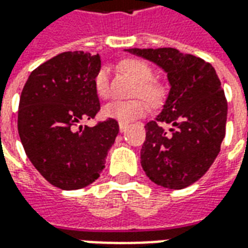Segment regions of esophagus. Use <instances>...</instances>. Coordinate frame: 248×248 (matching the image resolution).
Instances as JSON below:
<instances>
[{
	"label": "esophagus",
	"instance_id": "esophagus-1",
	"mask_svg": "<svg viewBox=\"0 0 248 248\" xmlns=\"http://www.w3.org/2000/svg\"><path fill=\"white\" fill-rule=\"evenodd\" d=\"M127 127H129V124H119V131H121V133H124V131L127 130Z\"/></svg>",
	"mask_w": 248,
	"mask_h": 248
}]
</instances>
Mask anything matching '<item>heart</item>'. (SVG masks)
Masks as SVG:
<instances>
[{
    "label": "heart",
    "mask_w": 248,
    "mask_h": 248,
    "mask_svg": "<svg viewBox=\"0 0 248 248\" xmlns=\"http://www.w3.org/2000/svg\"><path fill=\"white\" fill-rule=\"evenodd\" d=\"M124 69L133 79L138 82V89L135 94L147 99L151 105H158L163 98V90L159 85L150 82L153 79V70L146 62L140 60H126L122 62ZM95 92L101 98L108 97V69L102 67L94 79ZM147 113V105L142 99H131V101H111L106 103L102 108L103 117L114 119L119 124H127L135 119L143 117Z\"/></svg>",
    "instance_id": "heart-1"
}]
</instances>
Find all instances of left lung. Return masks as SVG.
I'll list each match as a JSON object with an SVG mask.
<instances>
[{
  "instance_id": "left-lung-1",
  "label": "left lung",
  "mask_w": 248,
  "mask_h": 248,
  "mask_svg": "<svg viewBox=\"0 0 248 248\" xmlns=\"http://www.w3.org/2000/svg\"><path fill=\"white\" fill-rule=\"evenodd\" d=\"M165 71L169 94L161 113L147 122L140 166L151 182L181 190L202 178L220 151L227 102L208 62L172 47L126 49ZM169 124L166 130L163 127Z\"/></svg>"
}]
</instances>
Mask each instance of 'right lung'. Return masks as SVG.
<instances>
[{"label": "right lung", "instance_id": "right-lung-1", "mask_svg": "<svg viewBox=\"0 0 248 248\" xmlns=\"http://www.w3.org/2000/svg\"><path fill=\"white\" fill-rule=\"evenodd\" d=\"M99 54L66 51L30 73L18 108V134L25 153L46 181L62 190L92 185L105 169L118 135V122L76 126L101 108L94 79Z\"/></svg>", "mask_w": 248, "mask_h": 248}]
</instances>
